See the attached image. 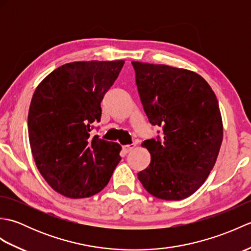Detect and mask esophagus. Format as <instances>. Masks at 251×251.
Wrapping results in <instances>:
<instances>
[{
  "instance_id": "34e87169",
  "label": "esophagus",
  "mask_w": 251,
  "mask_h": 251,
  "mask_svg": "<svg viewBox=\"0 0 251 251\" xmlns=\"http://www.w3.org/2000/svg\"><path fill=\"white\" fill-rule=\"evenodd\" d=\"M136 147L135 143H130V145H126V146H123V151L125 153H128L131 150H134V148Z\"/></svg>"
}]
</instances>
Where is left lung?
Listing matches in <instances>:
<instances>
[{
	"label": "left lung",
	"mask_w": 251,
	"mask_h": 251,
	"mask_svg": "<svg viewBox=\"0 0 251 251\" xmlns=\"http://www.w3.org/2000/svg\"><path fill=\"white\" fill-rule=\"evenodd\" d=\"M131 63L143 110L164 134L163 139L142 142L151 162L138 179L157 199L184 200L205 182L220 151L223 125L217 97L193 71Z\"/></svg>",
	"instance_id": "obj_1"
}]
</instances>
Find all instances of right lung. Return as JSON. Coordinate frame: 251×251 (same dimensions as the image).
<instances>
[{"label": "right lung", "mask_w": 251, "mask_h": 251, "mask_svg": "<svg viewBox=\"0 0 251 251\" xmlns=\"http://www.w3.org/2000/svg\"><path fill=\"white\" fill-rule=\"evenodd\" d=\"M124 62L66 63L35 89L28 114L32 155L42 177L63 196L99 193L121 161L119 143L92 138L89 131L100 121L101 101Z\"/></svg>", "instance_id": "add662e5"}]
</instances>
